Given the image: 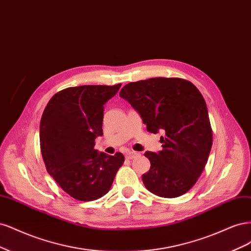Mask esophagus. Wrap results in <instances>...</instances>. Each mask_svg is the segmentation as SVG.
Returning a JSON list of instances; mask_svg holds the SVG:
<instances>
[{
	"instance_id": "34e87169",
	"label": "esophagus",
	"mask_w": 251,
	"mask_h": 251,
	"mask_svg": "<svg viewBox=\"0 0 251 251\" xmlns=\"http://www.w3.org/2000/svg\"><path fill=\"white\" fill-rule=\"evenodd\" d=\"M139 155H140V153L135 152V151H129V152L126 153V157L129 158V159H132V158L139 156Z\"/></svg>"
}]
</instances>
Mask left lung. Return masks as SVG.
<instances>
[{
    "mask_svg": "<svg viewBox=\"0 0 251 251\" xmlns=\"http://www.w3.org/2000/svg\"><path fill=\"white\" fill-rule=\"evenodd\" d=\"M139 112L147 130L163 132V150L146 151L150 170L145 187L165 198L187 193L203 171L213 145L205 101L198 88L180 78H151L126 84L120 92Z\"/></svg>",
    "mask_w": 251,
    "mask_h": 251,
    "instance_id": "obj_1",
    "label": "left lung"
}]
</instances>
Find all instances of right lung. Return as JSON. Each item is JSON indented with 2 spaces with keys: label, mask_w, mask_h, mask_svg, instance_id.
Wrapping results in <instances>:
<instances>
[{
  "label": "right lung",
  "mask_w": 251,
  "mask_h": 251,
  "mask_svg": "<svg viewBox=\"0 0 251 251\" xmlns=\"http://www.w3.org/2000/svg\"><path fill=\"white\" fill-rule=\"evenodd\" d=\"M121 85L69 87L54 95L44 110L39 141L46 169L77 200L104 196L124 163L121 152L108 155L94 148L103 135L104 105Z\"/></svg>",
  "instance_id": "add662e5"
}]
</instances>
